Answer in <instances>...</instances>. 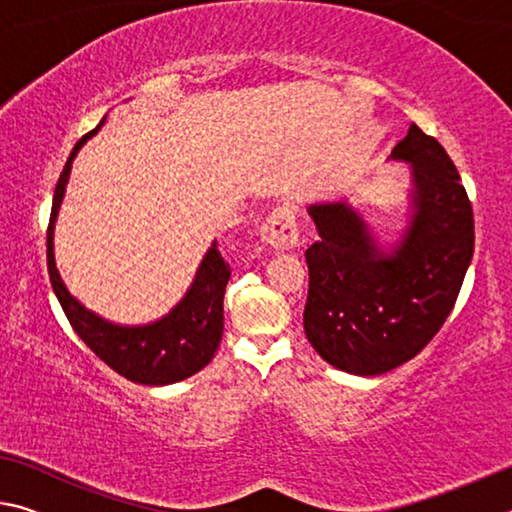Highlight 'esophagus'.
<instances>
[{"label": "esophagus", "mask_w": 512, "mask_h": 512, "mask_svg": "<svg viewBox=\"0 0 512 512\" xmlns=\"http://www.w3.org/2000/svg\"><path fill=\"white\" fill-rule=\"evenodd\" d=\"M259 237L264 244L275 250H289L298 244V223L296 214L289 205L275 207V210L266 216V221L259 228Z\"/></svg>", "instance_id": "obj_1"}]
</instances>
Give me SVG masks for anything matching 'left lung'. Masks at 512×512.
I'll return each mask as SVG.
<instances>
[{
	"mask_svg": "<svg viewBox=\"0 0 512 512\" xmlns=\"http://www.w3.org/2000/svg\"><path fill=\"white\" fill-rule=\"evenodd\" d=\"M391 160L411 167L409 225L391 250L345 198L307 207L320 239L305 253V334L327 363L361 377L402 366L436 336L474 253L470 198L438 140L413 124Z\"/></svg>",
	"mask_w": 512,
	"mask_h": 512,
	"instance_id": "obj_1",
	"label": "left lung"
}]
</instances>
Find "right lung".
<instances>
[{
	"instance_id": "right-lung-1",
	"label": "right lung",
	"mask_w": 512,
	"mask_h": 512,
	"mask_svg": "<svg viewBox=\"0 0 512 512\" xmlns=\"http://www.w3.org/2000/svg\"><path fill=\"white\" fill-rule=\"evenodd\" d=\"M101 124L92 133L83 135L69 153L65 169L60 173L54 203H51V219L47 230V268L49 280L56 298L63 307L69 325L81 336L83 343L119 372L121 377L144 386H167L196 375L212 361L223 334V293L230 280V266L223 262L216 241L207 248L203 262L198 264L192 287L187 289L183 300L162 316L146 325H117L101 318L85 305H81L67 291L60 277L54 257V228L60 203L65 198V187L72 173V162L81 146L99 133Z\"/></svg>"
}]
</instances>
